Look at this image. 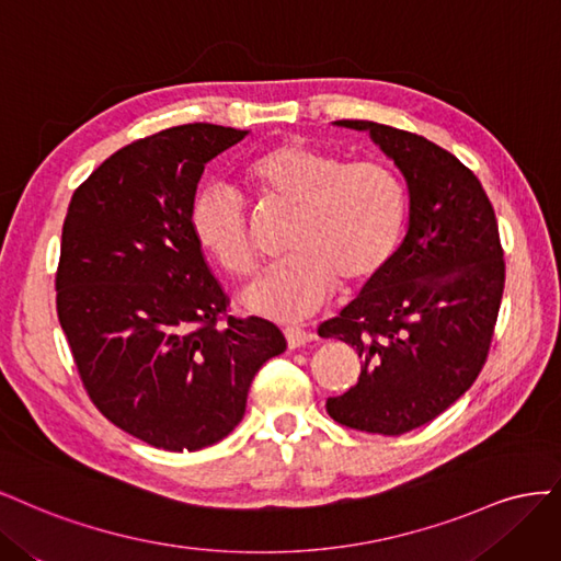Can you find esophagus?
Masks as SVG:
<instances>
[{
	"label": "esophagus",
	"mask_w": 561,
	"mask_h": 561,
	"mask_svg": "<svg viewBox=\"0 0 561 561\" xmlns=\"http://www.w3.org/2000/svg\"><path fill=\"white\" fill-rule=\"evenodd\" d=\"M284 335H286V345H288V350H296V347H302V345H307V342L312 340V333H307V331H302V329H286L284 331Z\"/></svg>",
	"instance_id": "1"
}]
</instances>
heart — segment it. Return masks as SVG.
Listing matches in <instances>:
<instances>
[{
	"label": "heart",
	"instance_id": "b5f03b06",
	"mask_svg": "<svg viewBox=\"0 0 561 561\" xmlns=\"http://www.w3.org/2000/svg\"><path fill=\"white\" fill-rule=\"evenodd\" d=\"M244 182L261 203L294 211L284 263L244 288L263 317L300 321L333 294L375 277L399 247L405 226L401 176L379 160H350L302 141H284L251 158ZM195 240L226 273L247 277L256 244L242 197L224 184L197 191L191 205Z\"/></svg>",
	"mask_w": 561,
	"mask_h": 561
}]
</instances>
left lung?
I'll use <instances>...</instances> for the list:
<instances>
[{"mask_svg": "<svg viewBox=\"0 0 561 561\" xmlns=\"http://www.w3.org/2000/svg\"><path fill=\"white\" fill-rule=\"evenodd\" d=\"M335 125L370 133L396 162L410 219L387 265L319 327L364 360L327 410L342 426L401 436L436 420L484 366L505 282L499 226L478 176L438 144L373 121Z\"/></svg>", "mask_w": 561, "mask_h": 561, "instance_id": "left-lung-1", "label": "left lung"}]
</instances>
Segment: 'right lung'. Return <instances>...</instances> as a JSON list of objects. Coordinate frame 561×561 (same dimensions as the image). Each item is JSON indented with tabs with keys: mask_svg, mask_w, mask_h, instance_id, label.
<instances>
[{
	"mask_svg": "<svg viewBox=\"0 0 561 561\" xmlns=\"http://www.w3.org/2000/svg\"><path fill=\"white\" fill-rule=\"evenodd\" d=\"M249 130L188 123L106 158L71 195L58 319L90 401L130 436L195 451L240 424L251 379L286 350L265 319H234L191 228L211 158Z\"/></svg>",
	"mask_w": 561,
	"mask_h": 561,
	"instance_id": "add662e5",
	"label": "right lung"
}]
</instances>
